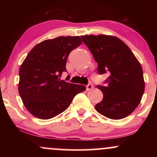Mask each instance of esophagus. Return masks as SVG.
<instances>
[{
    "mask_svg": "<svg viewBox=\"0 0 157 157\" xmlns=\"http://www.w3.org/2000/svg\"><path fill=\"white\" fill-rule=\"evenodd\" d=\"M93 85L92 84H88L87 86H86V90H87V91H91V89H93Z\"/></svg>",
    "mask_w": 157,
    "mask_h": 157,
    "instance_id": "34e87169",
    "label": "esophagus"
}]
</instances>
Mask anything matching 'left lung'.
<instances>
[{"label": "left lung", "instance_id": "left-lung-1", "mask_svg": "<svg viewBox=\"0 0 157 157\" xmlns=\"http://www.w3.org/2000/svg\"><path fill=\"white\" fill-rule=\"evenodd\" d=\"M81 38L98 64V73L110 72L105 82L107 85L97 86L103 99L95 109L112 120L126 117L137 107L145 91L140 62L128 46L114 36L90 35Z\"/></svg>", "mask_w": 157, "mask_h": 157}]
</instances>
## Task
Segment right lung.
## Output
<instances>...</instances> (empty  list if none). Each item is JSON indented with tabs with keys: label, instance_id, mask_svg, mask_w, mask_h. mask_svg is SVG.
I'll use <instances>...</instances> for the list:
<instances>
[{
	"label": "right lung",
	"instance_id": "right-lung-1",
	"mask_svg": "<svg viewBox=\"0 0 157 157\" xmlns=\"http://www.w3.org/2000/svg\"><path fill=\"white\" fill-rule=\"evenodd\" d=\"M82 44L79 36L46 40L34 47L19 71V94L33 116L48 120L66 110L86 86L61 80L69 53Z\"/></svg>",
	"mask_w": 157,
	"mask_h": 157
}]
</instances>
